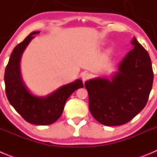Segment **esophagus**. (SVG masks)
Returning <instances> with one entry per match:
<instances>
[{"label": "esophagus", "instance_id": "1", "mask_svg": "<svg viewBox=\"0 0 157 157\" xmlns=\"http://www.w3.org/2000/svg\"><path fill=\"white\" fill-rule=\"evenodd\" d=\"M90 74H88V73H83V74H82V80H83V83H84L85 81H86L87 80H89L90 79Z\"/></svg>", "mask_w": 157, "mask_h": 157}]
</instances>
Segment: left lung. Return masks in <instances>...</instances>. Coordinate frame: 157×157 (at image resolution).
<instances>
[{
    "label": "left lung",
    "mask_w": 157,
    "mask_h": 157,
    "mask_svg": "<svg viewBox=\"0 0 157 157\" xmlns=\"http://www.w3.org/2000/svg\"><path fill=\"white\" fill-rule=\"evenodd\" d=\"M131 44L134 48L110 79L97 77L85 82L90 111L105 126L131 121L146 106L151 91L153 72L150 56L135 37Z\"/></svg>",
    "instance_id": "left-lung-1"
}]
</instances>
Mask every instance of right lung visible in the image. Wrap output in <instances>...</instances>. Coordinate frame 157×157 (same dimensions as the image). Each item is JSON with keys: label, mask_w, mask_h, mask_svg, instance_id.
<instances>
[{"label": "right lung", "mask_w": 157, "mask_h": 157, "mask_svg": "<svg viewBox=\"0 0 157 157\" xmlns=\"http://www.w3.org/2000/svg\"><path fill=\"white\" fill-rule=\"evenodd\" d=\"M40 31L30 33L13 50L4 73L6 95L10 104L27 122L35 125H50L60 118L68 97L80 87V79L60 86L45 97H37L29 91L21 77L20 62L23 52Z\"/></svg>", "instance_id": "obj_1"}]
</instances>
